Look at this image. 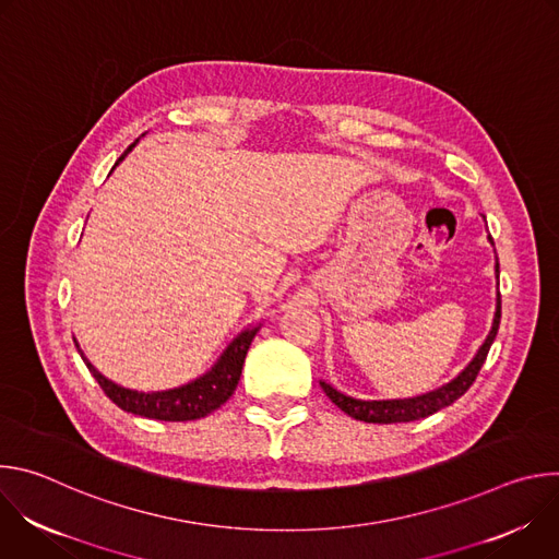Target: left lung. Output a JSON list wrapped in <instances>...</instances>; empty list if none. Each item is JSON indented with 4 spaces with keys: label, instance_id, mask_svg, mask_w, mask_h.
<instances>
[{
    "label": "left lung",
    "instance_id": "obj_1",
    "mask_svg": "<svg viewBox=\"0 0 559 559\" xmlns=\"http://www.w3.org/2000/svg\"><path fill=\"white\" fill-rule=\"evenodd\" d=\"M489 241L493 243V238L489 236ZM496 276L500 278V263L496 261ZM500 316H502V300H500V292L496 298V316H493V325L491 332L487 336V341L483 343V347L477 349V354L473 356V360L447 384L416 395V397H405V401H356L352 395H345L341 391H336L332 384L321 382L323 391L328 393L330 401L343 409L347 416L362 420V423H378V425H391V423H414L420 418H427L449 405H453L460 395H464V391L473 384V380L480 373L487 354L498 336V328H500Z\"/></svg>",
    "mask_w": 559,
    "mask_h": 559
}]
</instances>
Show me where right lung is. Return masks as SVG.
Wrapping results in <instances>:
<instances>
[{"label":"right lung","mask_w":559,"mask_h":559,"mask_svg":"<svg viewBox=\"0 0 559 559\" xmlns=\"http://www.w3.org/2000/svg\"><path fill=\"white\" fill-rule=\"evenodd\" d=\"M139 139L132 145H128V150L119 156V162H123V156L139 143ZM257 332H259V325L238 334L227 345V349L221 354V358L214 362V367L210 371H205L203 376H199L197 380H192L188 384H181V386H175V389H168V391H147V393L126 389V386L108 380L104 373H99L93 367V362H88L86 354L79 349V345H76V349H79V354H82L86 367L91 369V373L95 376L99 386L106 391V395L117 407H121L128 414L141 416V418L166 420V423H186V420L205 418L207 414H212L214 409H218L223 403L229 401V395L234 393L238 380H241L243 362H246L248 349H250Z\"/></svg>","instance_id":"add662e5"}]
</instances>
